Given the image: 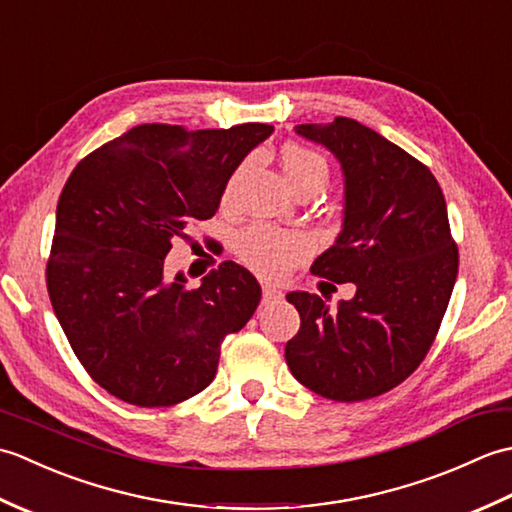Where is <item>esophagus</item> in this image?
Returning a JSON list of instances; mask_svg holds the SVG:
<instances>
[{"label": "esophagus", "instance_id": "esophagus-1", "mask_svg": "<svg viewBox=\"0 0 512 512\" xmlns=\"http://www.w3.org/2000/svg\"><path fill=\"white\" fill-rule=\"evenodd\" d=\"M262 292H264V295H262V303H275V301L284 299V292H281V290L275 288V286H270V284H266Z\"/></svg>", "mask_w": 512, "mask_h": 512}]
</instances>
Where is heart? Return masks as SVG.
I'll list each match as a JSON object with an SVG mask.
<instances>
[{"label":"heart","mask_w":512,"mask_h":512,"mask_svg":"<svg viewBox=\"0 0 512 512\" xmlns=\"http://www.w3.org/2000/svg\"><path fill=\"white\" fill-rule=\"evenodd\" d=\"M279 165L284 171V178L292 191H319L328 180V162L317 151H312L297 143H288L279 151ZM244 176V167L233 171L228 178L222 204L231 206L235 202L237 184ZM308 239L295 231H281L268 224H255L239 237L237 255L242 262L253 268L262 277H279L288 268L295 266L299 259L308 253Z\"/></svg>","instance_id":"obj_1"}]
</instances>
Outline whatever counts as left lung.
Returning a JSON list of instances; mask_svg holds the SVG:
<instances>
[{
	"mask_svg": "<svg viewBox=\"0 0 512 512\" xmlns=\"http://www.w3.org/2000/svg\"><path fill=\"white\" fill-rule=\"evenodd\" d=\"M295 132L341 162L343 228L312 273L356 295L336 312L310 292H290L301 328L286 363L301 385L356 402L400 385L427 356L458 277L447 202L429 167L345 116Z\"/></svg>",
	"mask_w": 512,
	"mask_h": 512,
	"instance_id": "obj_1",
	"label": "left lung"
}]
</instances>
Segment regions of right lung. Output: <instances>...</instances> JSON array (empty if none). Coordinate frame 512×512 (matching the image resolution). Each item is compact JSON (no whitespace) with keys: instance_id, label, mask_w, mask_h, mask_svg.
Wrapping results in <instances>:
<instances>
[{"instance_id":"obj_1","label":"right lung","mask_w":512,"mask_h":512,"mask_svg":"<svg viewBox=\"0 0 512 512\" xmlns=\"http://www.w3.org/2000/svg\"><path fill=\"white\" fill-rule=\"evenodd\" d=\"M275 132L138 125L85 156L57 204L46 281L54 314L96 383L138 407H169L211 385L226 334L253 317L262 288L222 262L198 288L167 273L187 228L209 220L228 178Z\"/></svg>"}]
</instances>
